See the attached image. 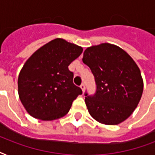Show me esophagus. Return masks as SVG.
<instances>
[{"label": "esophagus", "instance_id": "34e87169", "mask_svg": "<svg viewBox=\"0 0 155 155\" xmlns=\"http://www.w3.org/2000/svg\"><path fill=\"white\" fill-rule=\"evenodd\" d=\"M80 88H81V89H82L83 92H84V90H85V86H84V84H82L80 85Z\"/></svg>", "mask_w": 155, "mask_h": 155}]
</instances>
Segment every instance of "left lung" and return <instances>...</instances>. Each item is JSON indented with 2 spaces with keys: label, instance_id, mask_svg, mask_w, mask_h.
Returning <instances> with one entry per match:
<instances>
[{
  "label": "left lung",
  "instance_id": "1",
  "mask_svg": "<svg viewBox=\"0 0 155 155\" xmlns=\"http://www.w3.org/2000/svg\"><path fill=\"white\" fill-rule=\"evenodd\" d=\"M83 62L90 68L97 84L93 96L85 93L90 115L104 125L123 122L142 97L143 80L139 68L127 52L110 43L87 47Z\"/></svg>",
  "mask_w": 155,
  "mask_h": 155
}]
</instances>
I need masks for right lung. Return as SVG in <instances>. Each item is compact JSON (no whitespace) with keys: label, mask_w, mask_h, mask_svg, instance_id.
Listing matches in <instances>:
<instances>
[{"label":"right lung","mask_w":155,"mask_h":155,"mask_svg":"<svg viewBox=\"0 0 155 155\" xmlns=\"http://www.w3.org/2000/svg\"><path fill=\"white\" fill-rule=\"evenodd\" d=\"M82 52L81 47L55 38L28 58L19 73L18 85L21 102L30 116L53 120L69 112L82 90L73 84L68 66Z\"/></svg>","instance_id":"add662e5"}]
</instances>
